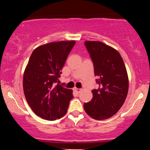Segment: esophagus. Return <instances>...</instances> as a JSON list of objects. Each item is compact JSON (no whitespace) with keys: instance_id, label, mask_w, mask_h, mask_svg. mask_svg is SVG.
<instances>
[{"instance_id":"obj_1","label":"esophagus","mask_w":150,"mask_h":150,"mask_svg":"<svg viewBox=\"0 0 150 150\" xmlns=\"http://www.w3.org/2000/svg\"><path fill=\"white\" fill-rule=\"evenodd\" d=\"M74 91L76 92L77 93H80V92L81 91V89H80V88H74Z\"/></svg>"}]
</instances>
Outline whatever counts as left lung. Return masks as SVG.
<instances>
[{
    "instance_id": "8db88e82",
    "label": "left lung",
    "mask_w": 150,
    "mask_h": 150,
    "mask_svg": "<svg viewBox=\"0 0 150 150\" xmlns=\"http://www.w3.org/2000/svg\"><path fill=\"white\" fill-rule=\"evenodd\" d=\"M94 64L99 88L92 91L93 98L84 103L86 112L96 120L110 118L122 106L128 92L126 68L120 53L99 41H85Z\"/></svg>"
}]
</instances>
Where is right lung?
I'll return each mask as SVG.
<instances>
[{
    "instance_id": "obj_1",
    "label": "right lung",
    "mask_w": 150,
    "mask_h": 150,
    "mask_svg": "<svg viewBox=\"0 0 150 150\" xmlns=\"http://www.w3.org/2000/svg\"><path fill=\"white\" fill-rule=\"evenodd\" d=\"M75 40L53 42L41 45L32 52L23 75V91L35 115L54 121L67 113L73 91L57 84L62 69Z\"/></svg>"
}]
</instances>
